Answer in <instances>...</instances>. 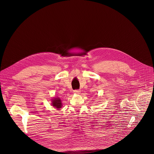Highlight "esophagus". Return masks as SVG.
<instances>
[{
  "mask_svg": "<svg viewBox=\"0 0 154 154\" xmlns=\"http://www.w3.org/2000/svg\"><path fill=\"white\" fill-rule=\"evenodd\" d=\"M80 92H81V91H80V90H74V93L75 94H80Z\"/></svg>",
  "mask_w": 154,
  "mask_h": 154,
  "instance_id": "esophagus-1",
  "label": "esophagus"
}]
</instances>
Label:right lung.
Wrapping results in <instances>:
<instances>
[{
	"label": "right lung",
	"instance_id": "right-lung-1",
	"mask_svg": "<svg viewBox=\"0 0 154 154\" xmlns=\"http://www.w3.org/2000/svg\"><path fill=\"white\" fill-rule=\"evenodd\" d=\"M52 105L57 109H60L62 106V103L60 98L55 97L52 100Z\"/></svg>",
	"mask_w": 154,
	"mask_h": 154
}]
</instances>
